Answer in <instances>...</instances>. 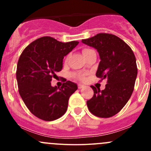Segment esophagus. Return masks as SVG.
Returning <instances> with one entry per match:
<instances>
[{
	"label": "esophagus",
	"instance_id": "obj_1",
	"mask_svg": "<svg viewBox=\"0 0 151 151\" xmlns=\"http://www.w3.org/2000/svg\"><path fill=\"white\" fill-rule=\"evenodd\" d=\"M85 85H82V84H78V88L79 89H81V88H84Z\"/></svg>",
	"mask_w": 151,
	"mask_h": 151
}]
</instances>
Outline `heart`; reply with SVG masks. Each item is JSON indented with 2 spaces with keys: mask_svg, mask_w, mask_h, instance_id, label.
<instances>
[{
  "mask_svg": "<svg viewBox=\"0 0 151 151\" xmlns=\"http://www.w3.org/2000/svg\"><path fill=\"white\" fill-rule=\"evenodd\" d=\"M92 51V50H91V49H84V50H83V55L87 54L88 52H89ZM73 77H76V78H78L80 79V80H83V79H84V75H83V74H81V73H77V74H73Z\"/></svg>",
  "mask_w": 151,
  "mask_h": 151,
  "instance_id": "obj_1",
  "label": "heart"
}]
</instances>
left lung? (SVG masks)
<instances>
[{"label": "left lung", "mask_w": 151, "mask_h": 151, "mask_svg": "<svg viewBox=\"0 0 151 151\" xmlns=\"http://www.w3.org/2000/svg\"><path fill=\"white\" fill-rule=\"evenodd\" d=\"M82 42L97 50L101 61L96 75L107 80L102 91L91 86L94 94L87 101L88 109L100 118L113 116L122 109L133 93L137 76L134 54L122 39L109 33H99Z\"/></svg>", "instance_id": "8db88e82"}]
</instances>
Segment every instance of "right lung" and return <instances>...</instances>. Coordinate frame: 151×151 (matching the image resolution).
Instances as JSON below:
<instances>
[{
    "instance_id": "1",
    "label": "right lung",
    "mask_w": 151,
    "mask_h": 151,
    "mask_svg": "<svg viewBox=\"0 0 151 151\" xmlns=\"http://www.w3.org/2000/svg\"><path fill=\"white\" fill-rule=\"evenodd\" d=\"M78 44L44 36L30 43L21 54L16 73L19 95L37 118L52 121L66 112L68 99L77 90V84L67 81L59 88L52 87L50 82L63 68L64 56Z\"/></svg>"
}]
</instances>
